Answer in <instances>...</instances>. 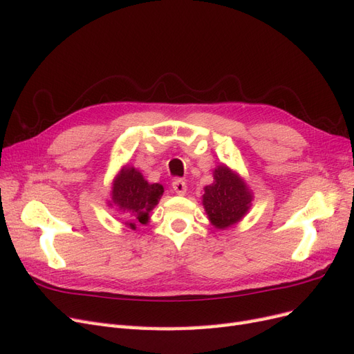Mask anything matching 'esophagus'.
Instances as JSON below:
<instances>
[{
	"label": "esophagus",
	"instance_id": "obj_1",
	"mask_svg": "<svg viewBox=\"0 0 354 354\" xmlns=\"http://www.w3.org/2000/svg\"><path fill=\"white\" fill-rule=\"evenodd\" d=\"M173 190L176 192L177 195H180V196H183V195H186V192H187V185H186V181H183V180H180V178H176L174 181H173Z\"/></svg>",
	"mask_w": 354,
	"mask_h": 354
}]
</instances>
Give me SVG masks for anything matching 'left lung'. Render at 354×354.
I'll return each instance as SVG.
<instances>
[{"label": "left lung", "instance_id": "obj_1", "mask_svg": "<svg viewBox=\"0 0 354 354\" xmlns=\"http://www.w3.org/2000/svg\"><path fill=\"white\" fill-rule=\"evenodd\" d=\"M202 196L203 208L214 227L227 229L242 220L252 201L245 181L226 165L214 169V183L207 186Z\"/></svg>", "mask_w": 354, "mask_h": 354}]
</instances>
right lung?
Returning a JSON list of instances; mask_svg holds the SVG:
<instances>
[{"label":"right lung","instance_id":"add662e5","mask_svg":"<svg viewBox=\"0 0 354 354\" xmlns=\"http://www.w3.org/2000/svg\"><path fill=\"white\" fill-rule=\"evenodd\" d=\"M162 194L164 187L159 183H147L140 171L124 167L113 180L112 203L124 212L127 226L136 229L137 223L149 221V212L158 205Z\"/></svg>","mask_w":354,"mask_h":354}]
</instances>
